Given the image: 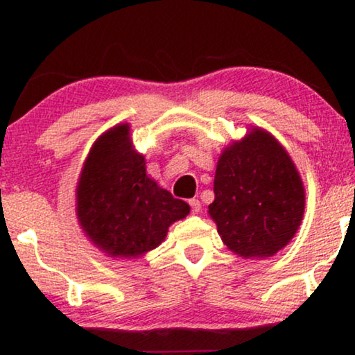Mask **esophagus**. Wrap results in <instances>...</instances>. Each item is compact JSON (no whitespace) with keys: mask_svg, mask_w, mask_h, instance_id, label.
<instances>
[{"mask_svg":"<svg viewBox=\"0 0 355 355\" xmlns=\"http://www.w3.org/2000/svg\"><path fill=\"white\" fill-rule=\"evenodd\" d=\"M189 205H191V208H192V211L193 213H198L202 210V203L197 200V198H191V200H189Z\"/></svg>","mask_w":355,"mask_h":355,"instance_id":"obj_1","label":"esophagus"}]
</instances>
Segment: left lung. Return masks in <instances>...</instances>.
<instances>
[{
    "mask_svg": "<svg viewBox=\"0 0 355 355\" xmlns=\"http://www.w3.org/2000/svg\"><path fill=\"white\" fill-rule=\"evenodd\" d=\"M213 192L208 213L218 234L227 249L245 259L275 255L302 221V179L288 152L261 129H252L223 152Z\"/></svg>",
    "mask_w": 355,
    "mask_h": 355,
    "instance_id": "8db88e82",
    "label": "left lung"
}]
</instances>
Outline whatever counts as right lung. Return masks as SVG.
<instances>
[{"instance_id":"1","label":"right lung","mask_w":355,"mask_h":355,"mask_svg":"<svg viewBox=\"0 0 355 355\" xmlns=\"http://www.w3.org/2000/svg\"><path fill=\"white\" fill-rule=\"evenodd\" d=\"M191 207L145 171L129 125H116L92 147L77 186V218L87 237L110 257H140L166 237Z\"/></svg>"}]
</instances>
